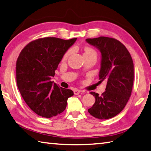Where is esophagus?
Listing matches in <instances>:
<instances>
[{
    "label": "esophagus",
    "instance_id": "obj_1",
    "mask_svg": "<svg viewBox=\"0 0 151 151\" xmlns=\"http://www.w3.org/2000/svg\"><path fill=\"white\" fill-rule=\"evenodd\" d=\"M81 92V90H78V89H75V90H74V94H76V95H77V94L80 93Z\"/></svg>",
    "mask_w": 151,
    "mask_h": 151
}]
</instances>
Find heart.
Instances as JSON below:
<instances>
[{
    "label": "heart",
    "instance_id": "b5f03b06",
    "mask_svg": "<svg viewBox=\"0 0 151 151\" xmlns=\"http://www.w3.org/2000/svg\"><path fill=\"white\" fill-rule=\"evenodd\" d=\"M70 50H68V52L65 55L64 58H66V57H67L68 56L70 55ZM94 54L96 55V53L95 52V50L93 49V48L91 47H86L85 48V53H84V55H94Z\"/></svg>",
    "mask_w": 151,
    "mask_h": 151
}]
</instances>
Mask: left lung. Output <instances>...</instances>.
<instances>
[{
	"label": "left lung",
	"mask_w": 151,
	"mask_h": 151,
	"mask_svg": "<svg viewBox=\"0 0 151 151\" xmlns=\"http://www.w3.org/2000/svg\"><path fill=\"white\" fill-rule=\"evenodd\" d=\"M86 41L101 52L99 82H106L102 95L90 93L95 97V103L88 112L97 119H111L122 111L131 96L134 81L132 57L124 45L115 39L100 37Z\"/></svg>",
	"instance_id": "obj_1"
}]
</instances>
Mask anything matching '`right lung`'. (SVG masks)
Instances as JSON below:
<instances>
[{
	"instance_id": "add662e5",
	"label": "right lung",
	"mask_w": 151,
	"mask_h": 151,
	"mask_svg": "<svg viewBox=\"0 0 151 151\" xmlns=\"http://www.w3.org/2000/svg\"><path fill=\"white\" fill-rule=\"evenodd\" d=\"M76 38L63 40L46 37L29 43L17 60V86L25 103L36 114L45 118L65 111L73 91L57 85L50 79L64 55Z\"/></svg>"
}]
</instances>
